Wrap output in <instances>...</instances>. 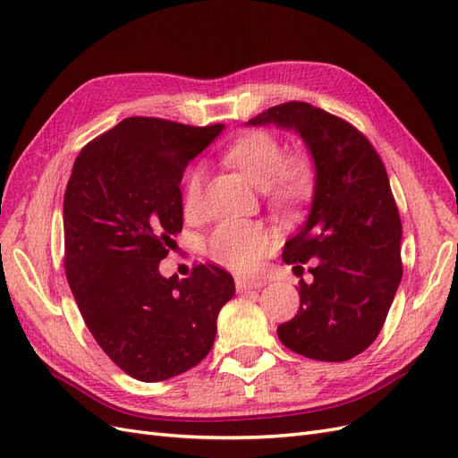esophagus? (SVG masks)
Here are the masks:
<instances>
[{"label":"esophagus","mask_w":458,"mask_h":458,"mask_svg":"<svg viewBox=\"0 0 458 458\" xmlns=\"http://www.w3.org/2000/svg\"><path fill=\"white\" fill-rule=\"evenodd\" d=\"M263 285V282L260 280H250V278H236V290L240 293H245L250 290H257V287Z\"/></svg>","instance_id":"1"}]
</instances>
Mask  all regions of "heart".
<instances>
[{
    "label": "heart",
    "instance_id": "obj_1",
    "mask_svg": "<svg viewBox=\"0 0 458 458\" xmlns=\"http://www.w3.org/2000/svg\"><path fill=\"white\" fill-rule=\"evenodd\" d=\"M282 140L265 128H250L226 143L222 159L263 190L274 207H295L307 201L317 188V166L305 151L284 153ZM203 176L190 168L182 186V208L188 218L201 211ZM208 255L216 263L251 270L270 250V233L263 225L247 220H228L208 238Z\"/></svg>",
    "mask_w": 458,
    "mask_h": 458
}]
</instances>
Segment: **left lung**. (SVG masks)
I'll list each match as a JSON object with an SVG mask.
<instances>
[{"label": "left lung", "instance_id": "1", "mask_svg": "<svg viewBox=\"0 0 458 458\" xmlns=\"http://www.w3.org/2000/svg\"><path fill=\"white\" fill-rule=\"evenodd\" d=\"M250 124L295 130L317 166L310 215L282 253L297 268L310 263L312 282H299V310L278 326L280 342L315 360H349L380 334L403 276L386 166L355 126L305 101L270 107Z\"/></svg>", "mask_w": 458, "mask_h": 458}]
</instances>
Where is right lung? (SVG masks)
<instances>
[{
	"label": "right lung",
	"mask_w": 458,
	"mask_h": 458,
	"mask_svg": "<svg viewBox=\"0 0 458 458\" xmlns=\"http://www.w3.org/2000/svg\"><path fill=\"white\" fill-rule=\"evenodd\" d=\"M225 124L130 116L82 148L63 201L64 274L107 357L140 382H161L211 351L236 285L216 265L163 278L182 232L180 182Z\"/></svg>",
	"instance_id": "right-lung-1"
}]
</instances>
